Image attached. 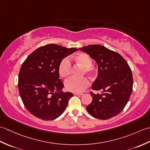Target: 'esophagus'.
<instances>
[{
    "label": "esophagus",
    "mask_w": 150,
    "mask_h": 150,
    "mask_svg": "<svg viewBox=\"0 0 150 150\" xmlns=\"http://www.w3.org/2000/svg\"><path fill=\"white\" fill-rule=\"evenodd\" d=\"M75 95H82V93H73Z\"/></svg>",
    "instance_id": "34e87169"
}]
</instances>
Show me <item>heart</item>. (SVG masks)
Instances as JSON below:
<instances>
[{
    "mask_svg": "<svg viewBox=\"0 0 150 150\" xmlns=\"http://www.w3.org/2000/svg\"><path fill=\"white\" fill-rule=\"evenodd\" d=\"M70 60H73L76 64L80 65L83 68L82 73L93 76L97 72V68L92 65L93 59L88 53H79L75 57H71ZM68 57L64 58L59 65V74L62 78H66L69 75L71 71V62ZM90 84V82L86 77L81 79H76L71 77L66 81L64 86L67 90L73 93H80L86 88H87Z\"/></svg>",
    "mask_w": 150,
    "mask_h": 150,
    "instance_id": "b5f03b06",
    "label": "heart"
}]
</instances>
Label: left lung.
Returning a JSON list of instances; mask_svg holds the SVG:
<instances>
[{
	"mask_svg": "<svg viewBox=\"0 0 150 150\" xmlns=\"http://www.w3.org/2000/svg\"><path fill=\"white\" fill-rule=\"evenodd\" d=\"M79 50L89 54L98 66V76L91 86L101 93L91 91L92 102L86 110L92 117L107 120L123 110L133 90L131 68L119 53L103 46L94 44Z\"/></svg>",
	"mask_w": 150,
	"mask_h": 150,
	"instance_id": "obj_1",
	"label": "left lung"
}]
</instances>
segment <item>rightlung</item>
I'll return each instance as SVG.
<instances>
[{
  "instance_id": "1",
  "label": "right lung",
  "mask_w": 150,
  "mask_h": 150,
  "mask_svg": "<svg viewBox=\"0 0 150 150\" xmlns=\"http://www.w3.org/2000/svg\"><path fill=\"white\" fill-rule=\"evenodd\" d=\"M76 50L47 44L35 50L22 63L18 73L19 94L25 108L35 117L52 120L66 110L73 94L62 91L64 84L58 68L60 61Z\"/></svg>"
}]
</instances>
